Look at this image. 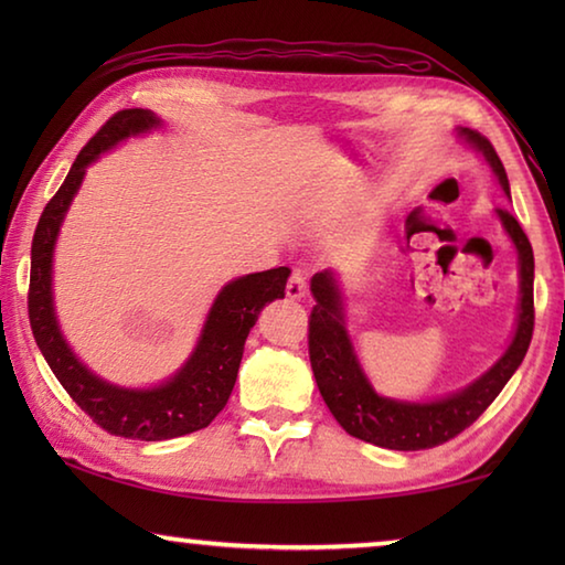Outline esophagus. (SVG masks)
Wrapping results in <instances>:
<instances>
[{"label": "esophagus", "mask_w": 565, "mask_h": 565, "mask_svg": "<svg viewBox=\"0 0 565 565\" xmlns=\"http://www.w3.org/2000/svg\"><path fill=\"white\" fill-rule=\"evenodd\" d=\"M286 296H289V299H303L306 296V274L301 269L291 271L289 284H286Z\"/></svg>", "instance_id": "obj_1"}]
</instances>
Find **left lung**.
<instances>
[{"label":"left lung","instance_id":"8db88e82","mask_svg":"<svg viewBox=\"0 0 565 565\" xmlns=\"http://www.w3.org/2000/svg\"><path fill=\"white\" fill-rule=\"evenodd\" d=\"M456 131L486 159L505 196L511 199L509 177L491 141L466 127ZM495 216L519 254V317H515L513 339L489 371L441 398L401 401L376 394L347 331V303L337 271L323 269L313 274L311 294L317 306L309 319L311 369L323 401L343 431L391 451H420V448L441 446L471 426L509 384L533 337V248L513 214L495 209Z\"/></svg>","mask_w":565,"mask_h":565}]
</instances>
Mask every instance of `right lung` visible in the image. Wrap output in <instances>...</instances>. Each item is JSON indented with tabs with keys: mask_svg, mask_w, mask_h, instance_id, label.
Instances as JSON below:
<instances>
[{
	"mask_svg": "<svg viewBox=\"0 0 565 565\" xmlns=\"http://www.w3.org/2000/svg\"><path fill=\"white\" fill-rule=\"evenodd\" d=\"M159 127L161 119L154 111L124 109L114 114L79 151L64 184L44 206L36 224L32 238L30 301H26L36 347L66 394L104 431L121 438H139V441H167L212 424L232 396L248 331L254 329L266 303L284 299L286 279L291 274L286 266H279V269L238 276L222 286L206 313L194 351L177 369V374L157 386L127 388L109 384L79 361L64 339L54 309L56 236L89 164L129 137H141Z\"/></svg>",
	"mask_w": 565,
	"mask_h": 565,
	"instance_id": "add662e5",
	"label": "right lung"
}]
</instances>
